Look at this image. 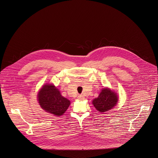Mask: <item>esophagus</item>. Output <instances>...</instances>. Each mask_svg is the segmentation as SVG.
Wrapping results in <instances>:
<instances>
[{"label":"esophagus","instance_id":"1","mask_svg":"<svg viewBox=\"0 0 158 158\" xmlns=\"http://www.w3.org/2000/svg\"><path fill=\"white\" fill-rule=\"evenodd\" d=\"M77 98H78V99H79V100H84V99H85V97H84L83 95L80 94V95H79V96H77Z\"/></svg>","mask_w":158,"mask_h":158}]
</instances>
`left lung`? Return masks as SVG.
Listing matches in <instances>:
<instances>
[{
	"label": "left lung",
	"mask_w": 158,
	"mask_h": 158,
	"mask_svg": "<svg viewBox=\"0 0 158 158\" xmlns=\"http://www.w3.org/2000/svg\"><path fill=\"white\" fill-rule=\"evenodd\" d=\"M118 99V96L114 91L110 88H104L98 97L93 100L92 104L98 111L103 113L114 107Z\"/></svg>",
	"instance_id": "1"
}]
</instances>
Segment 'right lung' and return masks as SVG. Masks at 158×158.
I'll use <instances>...</instances> for the list:
<instances>
[{
    "label": "right lung",
    "mask_w": 158,
    "mask_h": 158,
    "mask_svg": "<svg viewBox=\"0 0 158 158\" xmlns=\"http://www.w3.org/2000/svg\"><path fill=\"white\" fill-rule=\"evenodd\" d=\"M37 99L43 110L57 116L63 115L70 105V101L63 97L60 91L51 84L43 85L38 93Z\"/></svg>",
    "instance_id": "add662e5"
}]
</instances>
